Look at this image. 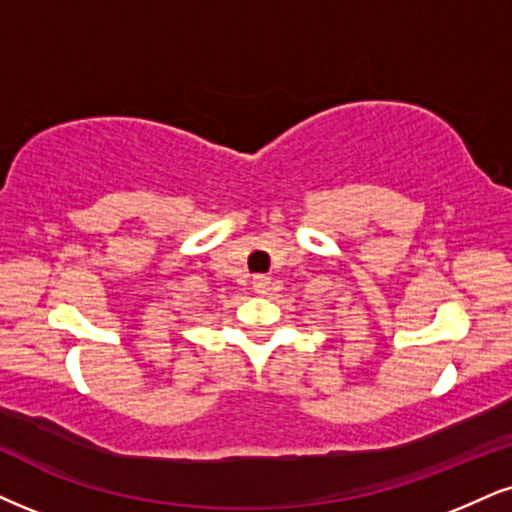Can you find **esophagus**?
Wrapping results in <instances>:
<instances>
[{"mask_svg": "<svg viewBox=\"0 0 512 512\" xmlns=\"http://www.w3.org/2000/svg\"><path fill=\"white\" fill-rule=\"evenodd\" d=\"M270 285H273V282H270V277H266V275H256L254 282H251V287H254V292L261 294V296L270 292Z\"/></svg>", "mask_w": 512, "mask_h": 512, "instance_id": "34e87169", "label": "esophagus"}]
</instances>
